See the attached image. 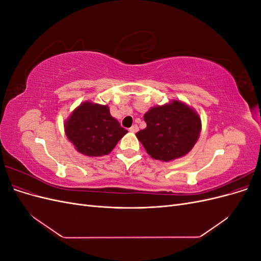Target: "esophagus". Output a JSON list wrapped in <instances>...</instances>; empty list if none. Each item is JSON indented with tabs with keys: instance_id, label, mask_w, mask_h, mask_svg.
<instances>
[{
	"instance_id": "1",
	"label": "esophagus",
	"mask_w": 261,
	"mask_h": 261,
	"mask_svg": "<svg viewBox=\"0 0 261 261\" xmlns=\"http://www.w3.org/2000/svg\"><path fill=\"white\" fill-rule=\"evenodd\" d=\"M129 132H132V133H137L138 132V126L135 124V125H133L132 127L129 128Z\"/></svg>"
}]
</instances>
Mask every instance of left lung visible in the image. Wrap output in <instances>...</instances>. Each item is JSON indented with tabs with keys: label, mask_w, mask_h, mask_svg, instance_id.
I'll return each instance as SVG.
<instances>
[{
	"label": "left lung",
	"mask_w": 261,
	"mask_h": 261,
	"mask_svg": "<svg viewBox=\"0 0 261 261\" xmlns=\"http://www.w3.org/2000/svg\"><path fill=\"white\" fill-rule=\"evenodd\" d=\"M147 127L136 136L150 156L169 162L187 154L199 138L200 117L184 102L173 100L144 115Z\"/></svg>",
	"instance_id": "8db88e82"
}]
</instances>
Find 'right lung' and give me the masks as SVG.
<instances>
[{
    "mask_svg": "<svg viewBox=\"0 0 261 261\" xmlns=\"http://www.w3.org/2000/svg\"><path fill=\"white\" fill-rule=\"evenodd\" d=\"M65 134L75 149L88 156L109 154L127 130L110 114L108 106L87 101L66 120Z\"/></svg>",
    "mask_w": 261,
    "mask_h": 261,
    "instance_id": "1",
    "label": "right lung"
}]
</instances>
